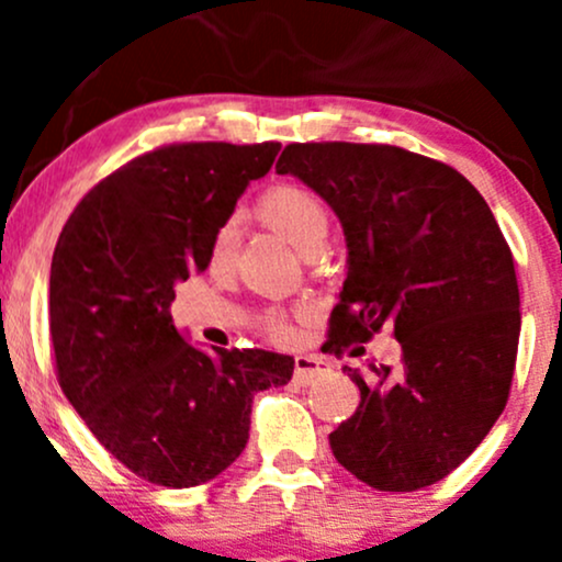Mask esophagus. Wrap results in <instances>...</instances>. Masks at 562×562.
<instances>
[{
  "label": "esophagus",
  "instance_id": "1",
  "mask_svg": "<svg viewBox=\"0 0 562 562\" xmlns=\"http://www.w3.org/2000/svg\"><path fill=\"white\" fill-rule=\"evenodd\" d=\"M327 372H330V364H327L325 359L312 357V353H301V357H295L293 378L299 380L301 385L314 383V380L322 378V375H327Z\"/></svg>",
  "mask_w": 562,
  "mask_h": 562
}]
</instances>
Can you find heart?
Segmentation results:
<instances>
[{"label":"heart","instance_id":"heart-1","mask_svg":"<svg viewBox=\"0 0 562 562\" xmlns=\"http://www.w3.org/2000/svg\"><path fill=\"white\" fill-rule=\"evenodd\" d=\"M256 216L261 218V224L277 232L282 240L301 250L303 256H314L322 250L327 232H330V214H327L322 198L299 184H277L263 192L256 203ZM237 243H240V227H237L235 218H229L216 229L214 240H211L209 259L214 272H229L237 256ZM269 335L274 340H288V322L280 317L269 322Z\"/></svg>","mask_w":562,"mask_h":562}]
</instances>
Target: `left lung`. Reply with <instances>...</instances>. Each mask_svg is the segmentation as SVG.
I'll use <instances>...</instances> for the list:
<instances>
[{"mask_svg": "<svg viewBox=\"0 0 562 562\" xmlns=\"http://www.w3.org/2000/svg\"><path fill=\"white\" fill-rule=\"evenodd\" d=\"M277 173L312 187L346 235V280L325 348L391 327L398 367H344L362 391L330 434L335 460L380 492L460 468L507 404L520 295L499 224L447 164L391 145H288Z\"/></svg>", "mask_w": 562, "mask_h": 562, "instance_id": "1", "label": "left lung"}]
</instances>
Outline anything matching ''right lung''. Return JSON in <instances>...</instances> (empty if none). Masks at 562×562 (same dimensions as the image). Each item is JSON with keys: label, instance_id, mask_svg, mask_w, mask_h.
I'll return each mask as SVG.
<instances>
[{"label": "right lung", "instance_id": "add662e5", "mask_svg": "<svg viewBox=\"0 0 562 562\" xmlns=\"http://www.w3.org/2000/svg\"><path fill=\"white\" fill-rule=\"evenodd\" d=\"M280 142H187L128 160L89 190L55 245L49 333L66 398L119 462L158 486L216 479L248 443L259 391L295 359L187 344L177 282L209 269L211 240Z\"/></svg>", "mask_w": 562, "mask_h": 562}]
</instances>
